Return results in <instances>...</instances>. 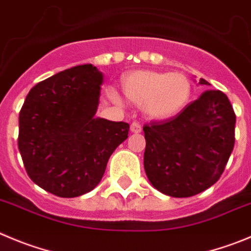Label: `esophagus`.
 <instances>
[{"label":"esophagus","mask_w":251,"mask_h":251,"mask_svg":"<svg viewBox=\"0 0 251 251\" xmlns=\"http://www.w3.org/2000/svg\"><path fill=\"white\" fill-rule=\"evenodd\" d=\"M130 130L132 131V132H135V133H139V132H141V125H140L139 123H136V121H133L132 124H131V126H130Z\"/></svg>","instance_id":"1"}]
</instances>
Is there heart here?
Here are the masks:
<instances>
[{"mask_svg": "<svg viewBox=\"0 0 251 251\" xmlns=\"http://www.w3.org/2000/svg\"><path fill=\"white\" fill-rule=\"evenodd\" d=\"M126 98L153 120H168L181 114L192 97V84L182 73L139 70L127 74L123 79ZM111 98L119 101V97L111 93Z\"/></svg>", "mask_w": 251, "mask_h": 251, "instance_id": "heart-1", "label": "heart"}]
</instances>
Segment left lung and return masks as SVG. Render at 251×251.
Here are the masks:
<instances>
[{
	"mask_svg": "<svg viewBox=\"0 0 251 251\" xmlns=\"http://www.w3.org/2000/svg\"><path fill=\"white\" fill-rule=\"evenodd\" d=\"M200 84L210 85L201 78ZM144 167L163 194L186 198L221 178L235 142V114L221 90H207L179 115L144 126Z\"/></svg>",
	"mask_w": 251,
	"mask_h": 251,
	"instance_id": "1",
	"label": "left lung"
}]
</instances>
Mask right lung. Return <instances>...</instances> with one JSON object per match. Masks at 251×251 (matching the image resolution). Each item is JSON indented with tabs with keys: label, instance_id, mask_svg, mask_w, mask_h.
Listing matches in <instances>:
<instances>
[{
	"label": "right lung",
	"instance_id": "right-lung-1",
	"mask_svg": "<svg viewBox=\"0 0 251 251\" xmlns=\"http://www.w3.org/2000/svg\"><path fill=\"white\" fill-rule=\"evenodd\" d=\"M102 74L91 64L60 72L30 89L20 111L18 149L29 178L73 198L101 181L127 123L95 118Z\"/></svg>",
	"mask_w": 251,
	"mask_h": 251
}]
</instances>
